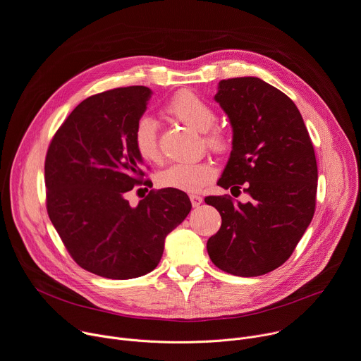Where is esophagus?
Segmentation results:
<instances>
[{
  "label": "esophagus",
  "instance_id": "obj_1",
  "mask_svg": "<svg viewBox=\"0 0 361 361\" xmlns=\"http://www.w3.org/2000/svg\"><path fill=\"white\" fill-rule=\"evenodd\" d=\"M202 197L200 195H190V202H192V207L193 208H198L201 204H202Z\"/></svg>",
  "mask_w": 361,
  "mask_h": 361
}]
</instances>
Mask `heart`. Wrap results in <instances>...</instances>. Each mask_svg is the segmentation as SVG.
Masks as SVG:
<instances>
[{
	"mask_svg": "<svg viewBox=\"0 0 361 361\" xmlns=\"http://www.w3.org/2000/svg\"><path fill=\"white\" fill-rule=\"evenodd\" d=\"M164 111L176 121L204 133V140L216 153L230 149L231 135L223 127H215L216 111L211 104L192 91H179L164 105ZM133 147L137 156L145 161L160 160L157 126L153 120L142 117L133 128ZM215 178L214 166L201 163H175L157 175L161 188L183 192H198Z\"/></svg>",
	"mask_w": 361,
	"mask_h": 361,
	"instance_id": "heart-1",
	"label": "heart"
}]
</instances>
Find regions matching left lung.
<instances>
[{
  "label": "left lung",
  "instance_id": "1",
  "mask_svg": "<svg viewBox=\"0 0 361 361\" xmlns=\"http://www.w3.org/2000/svg\"><path fill=\"white\" fill-rule=\"evenodd\" d=\"M215 101L233 126V150L218 185L241 189L252 200L207 197L223 223L209 237L212 263L252 277L282 266L311 224L318 168L310 133L295 102L253 78L219 80Z\"/></svg>",
  "mask_w": 361,
  "mask_h": 361
}]
</instances>
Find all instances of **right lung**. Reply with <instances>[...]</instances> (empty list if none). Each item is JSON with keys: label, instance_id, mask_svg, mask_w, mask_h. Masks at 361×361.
I'll return each instance as SVG.
<instances>
[{"label": "right lung", "instance_id": "add662e5", "mask_svg": "<svg viewBox=\"0 0 361 361\" xmlns=\"http://www.w3.org/2000/svg\"><path fill=\"white\" fill-rule=\"evenodd\" d=\"M150 95L147 87H124L84 99L54 133L44 160L51 224L82 269L108 279L152 271L166 235L192 208L176 189H153L137 207L126 198L152 182L131 140Z\"/></svg>", "mask_w": 361, "mask_h": 361}]
</instances>
